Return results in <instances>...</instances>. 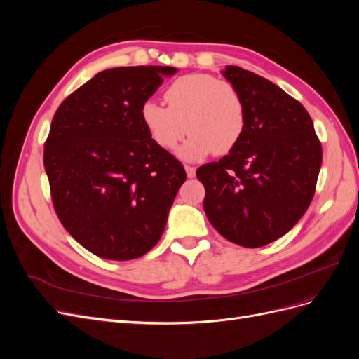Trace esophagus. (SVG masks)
<instances>
[{"label": "esophagus", "mask_w": 359, "mask_h": 359, "mask_svg": "<svg viewBox=\"0 0 359 359\" xmlns=\"http://www.w3.org/2000/svg\"><path fill=\"white\" fill-rule=\"evenodd\" d=\"M186 172H187L189 178H194V175H196V169H194L193 166H186Z\"/></svg>", "instance_id": "esophagus-1"}]
</instances>
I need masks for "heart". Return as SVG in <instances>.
Wrapping results in <instances>:
<instances>
[{"mask_svg": "<svg viewBox=\"0 0 359 359\" xmlns=\"http://www.w3.org/2000/svg\"><path fill=\"white\" fill-rule=\"evenodd\" d=\"M168 107L147 100L140 118L149 137L163 149H180L186 160L223 156L240 142L245 128V104L236 86L214 74L191 73L173 81L165 91Z\"/></svg>", "mask_w": 359, "mask_h": 359, "instance_id": "b5f03b06", "label": "heart"}]
</instances>
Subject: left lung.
I'll return each instance as SVG.
<instances>
[{"label": "left lung", "instance_id": "left-lung-1", "mask_svg": "<svg viewBox=\"0 0 359 359\" xmlns=\"http://www.w3.org/2000/svg\"><path fill=\"white\" fill-rule=\"evenodd\" d=\"M245 104L238 145L196 170L203 210L226 240L256 248L287 233L307 211L322 165V145L298 100L253 72L226 66Z\"/></svg>", "mask_w": 359, "mask_h": 359}]
</instances>
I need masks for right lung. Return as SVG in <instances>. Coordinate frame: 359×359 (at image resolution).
<instances>
[{
    "mask_svg": "<svg viewBox=\"0 0 359 359\" xmlns=\"http://www.w3.org/2000/svg\"><path fill=\"white\" fill-rule=\"evenodd\" d=\"M175 67L97 73L53 115L43 161L53 208L66 231L109 260L144 256L161 238L187 175L149 137L140 107Z\"/></svg>",
    "mask_w": 359,
    "mask_h": 359,
    "instance_id": "add662e5",
    "label": "right lung"
}]
</instances>
